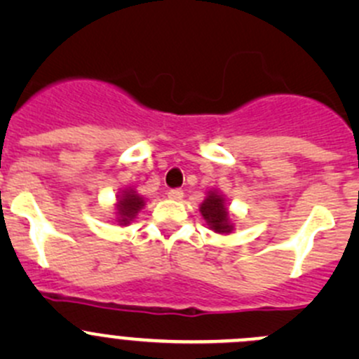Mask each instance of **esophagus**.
<instances>
[{
  "label": "esophagus",
  "mask_w": 359,
  "mask_h": 359,
  "mask_svg": "<svg viewBox=\"0 0 359 359\" xmlns=\"http://www.w3.org/2000/svg\"><path fill=\"white\" fill-rule=\"evenodd\" d=\"M168 198H170V200H173V201H179V200H182V198H184V193L180 189H170L168 191Z\"/></svg>",
  "instance_id": "34e87169"
}]
</instances>
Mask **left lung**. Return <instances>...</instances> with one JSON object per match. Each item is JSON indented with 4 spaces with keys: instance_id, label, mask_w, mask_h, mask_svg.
I'll return each instance as SVG.
<instances>
[{
    "instance_id": "8db88e82",
    "label": "left lung",
    "mask_w": 359,
    "mask_h": 359,
    "mask_svg": "<svg viewBox=\"0 0 359 359\" xmlns=\"http://www.w3.org/2000/svg\"><path fill=\"white\" fill-rule=\"evenodd\" d=\"M200 212L206 226L219 234L233 233L234 226L231 222L229 210L226 206V198L217 191H208L205 201L200 205Z\"/></svg>"
}]
</instances>
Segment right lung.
<instances>
[{"instance_id":"right-lung-1","label":"right lung","mask_w":359,"mask_h":359,"mask_svg":"<svg viewBox=\"0 0 359 359\" xmlns=\"http://www.w3.org/2000/svg\"><path fill=\"white\" fill-rule=\"evenodd\" d=\"M146 201L137 191L133 189H123L121 194H118V203H116V219H118L119 226H128L137 213L144 208Z\"/></svg>"}]
</instances>
